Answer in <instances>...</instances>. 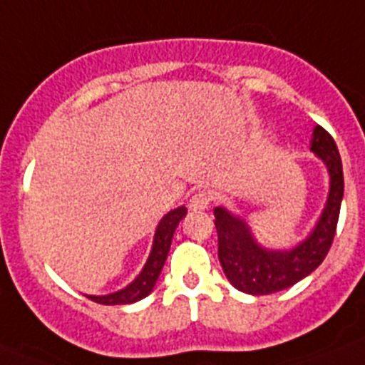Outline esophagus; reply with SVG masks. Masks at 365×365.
<instances>
[{
  "label": "esophagus",
  "instance_id": "1",
  "mask_svg": "<svg viewBox=\"0 0 365 365\" xmlns=\"http://www.w3.org/2000/svg\"><path fill=\"white\" fill-rule=\"evenodd\" d=\"M210 193L206 192H197L193 193L192 197H190V202H188V208L193 212H201V210H206L208 206H210Z\"/></svg>",
  "mask_w": 365,
  "mask_h": 365
}]
</instances>
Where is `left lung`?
<instances>
[{"instance_id": "8db88e82", "label": "left lung", "mask_w": 365, "mask_h": 365, "mask_svg": "<svg viewBox=\"0 0 365 365\" xmlns=\"http://www.w3.org/2000/svg\"><path fill=\"white\" fill-rule=\"evenodd\" d=\"M311 151L327 168L329 193L314 228L296 247L283 250L263 247L257 243L243 217L228 212L225 206H217L214 210L219 263L237 291L252 296L285 291L314 272L327 256L344 197V172L336 143L322 125L312 130Z\"/></svg>"}]
</instances>
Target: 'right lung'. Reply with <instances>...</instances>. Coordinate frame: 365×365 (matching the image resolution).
<instances>
[{
  "label": "right lung",
  "instance_id": "obj_1",
  "mask_svg": "<svg viewBox=\"0 0 365 365\" xmlns=\"http://www.w3.org/2000/svg\"><path fill=\"white\" fill-rule=\"evenodd\" d=\"M186 215V206H179L175 210L168 212L160 222L157 225V230L153 235V245H151L150 256H148L146 263H144L143 270L137 278L125 285L124 289L111 294L104 296H93L87 294V298L93 299L102 305H128V303H135L138 299L146 298L151 291H153L155 283L159 279V274L163 270L164 263H166L168 252H170V245L173 240V232L179 227L180 219Z\"/></svg>",
  "mask_w": 365,
  "mask_h": 365
}]
</instances>
